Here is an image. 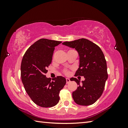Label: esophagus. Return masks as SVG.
I'll use <instances>...</instances> for the list:
<instances>
[{"mask_svg": "<svg viewBox=\"0 0 128 128\" xmlns=\"http://www.w3.org/2000/svg\"><path fill=\"white\" fill-rule=\"evenodd\" d=\"M70 82V80H69V78H66V84H69Z\"/></svg>", "mask_w": 128, "mask_h": 128, "instance_id": "34e87169", "label": "esophagus"}]
</instances>
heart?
<instances>
[{
	"label": "heart",
	"instance_id": "heart-1",
	"mask_svg": "<svg viewBox=\"0 0 128 128\" xmlns=\"http://www.w3.org/2000/svg\"><path fill=\"white\" fill-rule=\"evenodd\" d=\"M64 73L66 74H69V71L67 70H64Z\"/></svg>",
	"mask_w": 128,
	"mask_h": 128
}]
</instances>
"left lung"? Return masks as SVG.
I'll return each mask as SVG.
<instances>
[{
  "mask_svg": "<svg viewBox=\"0 0 128 128\" xmlns=\"http://www.w3.org/2000/svg\"><path fill=\"white\" fill-rule=\"evenodd\" d=\"M62 44L75 48L78 52L80 66L75 76H84L85 79L81 84L76 78L70 79L78 85L72 93L73 100L79 105H92L102 94L108 78L104 55L98 45L87 39L64 42Z\"/></svg>",
  "mask_w": 128,
  "mask_h": 128,
  "instance_id": "8db88e82",
  "label": "left lung"
}]
</instances>
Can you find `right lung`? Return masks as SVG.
Here are the masks:
<instances>
[{
    "label": "right lung",
    "instance_id": "1",
    "mask_svg": "<svg viewBox=\"0 0 128 128\" xmlns=\"http://www.w3.org/2000/svg\"><path fill=\"white\" fill-rule=\"evenodd\" d=\"M62 42L40 39L30 46L24 55L21 77L25 90L34 103L42 107H52L60 100L59 92L66 84L62 76L51 81L45 75L50 65L55 46Z\"/></svg>",
    "mask_w": 128,
    "mask_h": 128
}]
</instances>
